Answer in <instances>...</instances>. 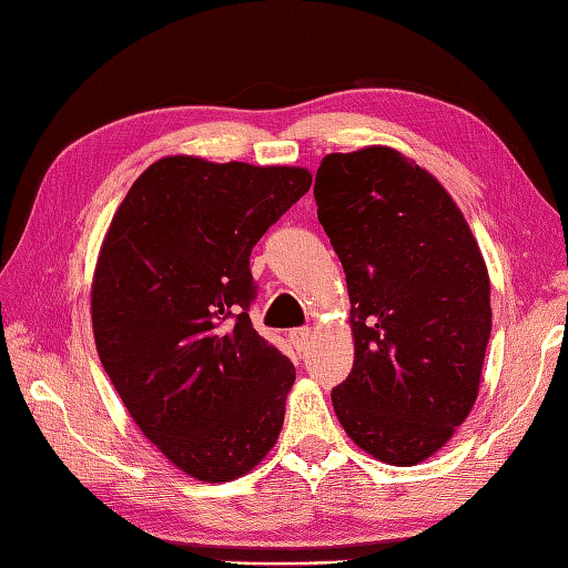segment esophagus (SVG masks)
Segmentation results:
<instances>
[{"mask_svg": "<svg viewBox=\"0 0 568 568\" xmlns=\"http://www.w3.org/2000/svg\"><path fill=\"white\" fill-rule=\"evenodd\" d=\"M287 336H291V342H293V346L297 348V352H305L307 344L312 342V329L310 327H300V329H293Z\"/></svg>", "mask_w": 568, "mask_h": 568, "instance_id": "obj_1", "label": "esophagus"}]
</instances>
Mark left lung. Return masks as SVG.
Listing matches in <instances>:
<instances>
[{"instance_id": "8db88e82", "label": "left lung", "mask_w": 568, "mask_h": 568, "mask_svg": "<svg viewBox=\"0 0 568 568\" xmlns=\"http://www.w3.org/2000/svg\"><path fill=\"white\" fill-rule=\"evenodd\" d=\"M315 200L346 273L356 348L334 413L378 462L415 466L476 403L490 339L486 261L449 192L395 149L329 153Z\"/></svg>"}]
</instances>
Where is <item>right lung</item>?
<instances>
[{"label": "right lung", "mask_w": 568, "mask_h": 568, "mask_svg": "<svg viewBox=\"0 0 568 568\" xmlns=\"http://www.w3.org/2000/svg\"><path fill=\"white\" fill-rule=\"evenodd\" d=\"M312 185L305 168L168 155L119 204L94 268L92 329L139 429L226 484L261 464L295 366L253 329L251 248Z\"/></svg>", "instance_id": "add662e5"}]
</instances>
